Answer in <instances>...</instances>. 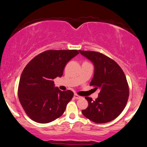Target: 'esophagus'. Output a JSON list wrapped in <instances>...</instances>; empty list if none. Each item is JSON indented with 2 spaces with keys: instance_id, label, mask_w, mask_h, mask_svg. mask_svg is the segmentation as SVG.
Returning <instances> with one entry per match:
<instances>
[{
  "instance_id": "34e87169",
  "label": "esophagus",
  "mask_w": 147,
  "mask_h": 147,
  "mask_svg": "<svg viewBox=\"0 0 147 147\" xmlns=\"http://www.w3.org/2000/svg\"><path fill=\"white\" fill-rule=\"evenodd\" d=\"M74 97H75V98L77 99H79L82 98V97H81V96L78 95H77V94H75V95H74Z\"/></svg>"
}]
</instances>
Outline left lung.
<instances>
[{"instance_id":"left-lung-1","label":"left lung","mask_w":147,"mask_h":147,"mask_svg":"<svg viewBox=\"0 0 147 147\" xmlns=\"http://www.w3.org/2000/svg\"><path fill=\"white\" fill-rule=\"evenodd\" d=\"M79 52L94 64L95 72L90 85L100 90L95 101L89 97H85L88 106L82 110V113L95 123L111 122L120 115L129 99L126 76L115 61L100 52L82 50Z\"/></svg>"}]
</instances>
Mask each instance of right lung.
<instances>
[{
  "label": "right lung",
  "mask_w": 147,
  "mask_h": 147,
  "mask_svg": "<svg viewBox=\"0 0 147 147\" xmlns=\"http://www.w3.org/2000/svg\"><path fill=\"white\" fill-rule=\"evenodd\" d=\"M78 54L77 50H47L27 64L20 78L18 96L30 119L45 124L63 115L74 93L55 87L53 79L63 75L66 63Z\"/></svg>",
  "instance_id": "obj_1"
}]
</instances>
